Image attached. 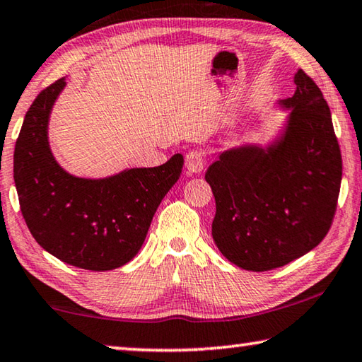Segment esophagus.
Wrapping results in <instances>:
<instances>
[{"label":"esophagus","instance_id":"obj_1","mask_svg":"<svg viewBox=\"0 0 362 362\" xmlns=\"http://www.w3.org/2000/svg\"><path fill=\"white\" fill-rule=\"evenodd\" d=\"M204 154L198 150L190 151L185 156V168L188 170V174H199L204 169Z\"/></svg>","mask_w":362,"mask_h":362}]
</instances>
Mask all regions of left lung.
I'll return each mask as SVG.
<instances>
[{"label": "left lung", "instance_id": "obj_1", "mask_svg": "<svg viewBox=\"0 0 362 362\" xmlns=\"http://www.w3.org/2000/svg\"><path fill=\"white\" fill-rule=\"evenodd\" d=\"M288 112L266 145L221 153L206 182L216 199L212 238L245 271H272L314 250L329 232L341 185V154L330 109L305 72L293 77Z\"/></svg>", "mask_w": 362, "mask_h": 362}]
</instances>
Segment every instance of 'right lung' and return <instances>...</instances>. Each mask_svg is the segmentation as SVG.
Masks as SVG:
<instances>
[{
	"label": "right lung",
	"instance_id": "1",
	"mask_svg": "<svg viewBox=\"0 0 362 362\" xmlns=\"http://www.w3.org/2000/svg\"><path fill=\"white\" fill-rule=\"evenodd\" d=\"M56 80L32 103L14 150V182L28 230L45 251L87 271H112L134 259L153 216L179 180L183 156L158 168H129L88 179L67 172L49 146Z\"/></svg>",
	"mask_w": 362,
	"mask_h": 362
}]
</instances>
